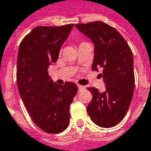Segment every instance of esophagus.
I'll return each mask as SVG.
<instances>
[{"label": "esophagus", "instance_id": "1", "mask_svg": "<svg viewBox=\"0 0 151 151\" xmlns=\"http://www.w3.org/2000/svg\"><path fill=\"white\" fill-rule=\"evenodd\" d=\"M77 86H78V89H79V90H81V89H83V88H84V87H83V86H81V85H79V84H78Z\"/></svg>", "mask_w": 151, "mask_h": 151}]
</instances>
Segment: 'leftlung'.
<instances>
[{
    "instance_id": "left-lung-1",
    "label": "left lung",
    "mask_w": 151,
    "mask_h": 151,
    "mask_svg": "<svg viewBox=\"0 0 151 151\" xmlns=\"http://www.w3.org/2000/svg\"><path fill=\"white\" fill-rule=\"evenodd\" d=\"M76 27L93 42L94 46L92 70H102L106 91L88 88L93 99L87 106L92 121L109 128L125 116L132 102L135 87L133 55L121 34L102 21L76 24Z\"/></svg>"
}]
</instances>
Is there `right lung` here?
Segmentation results:
<instances>
[{"mask_svg": "<svg viewBox=\"0 0 151 151\" xmlns=\"http://www.w3.org/2000/svg\"><path fill=\"white\" fill-rule=\"evenodd\" d=\"M74 27H37L21 41L17 58V85L32 121L55 134L70 124V106L78 88L74 82L59 85L50 79L48 68L56 63L60 49Z\"/></svg>", "mask_w": 151, "mask_h": 151, "instance_id": "obj_1", "label": "right lung"}]
</instances>
